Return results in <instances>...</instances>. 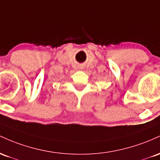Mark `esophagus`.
Returning a JSON list of instances; mask_svg holds the SVG:
<instances>
[{
  "instance_id": "obj_1",
  "label": "esophagus",
  "mask_w": 160,
  "mask_h": 160,
  "mask_svg": "<svg viewBox=\"0 0 160 160\" xmlns=\"http://www.w3.org/2000/svg\"><path fill=\"white\" fill-rule=\"evenodd\" d=\"M79 69H82V68H79Z\"/></svg>"
}]
</instances>
